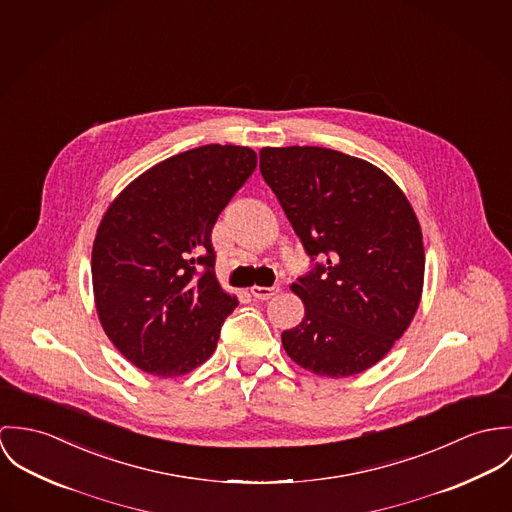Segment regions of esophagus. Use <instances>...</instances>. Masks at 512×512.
Here are the masks:
<instances>
[{"mask_svg":"<svg viewBox=\"0 0 512 512\" xmlns=\"http://www.w3.org/2000/svg\"><path fill=\"white\" fill-rule=\"evenodd\" d=\"M281 288L279 286H251V294L255 300H269L273 298Z\"/></svg>","mask_w":512,"mask_h":512,"instance_id":"34e87169","label":"esophagus"}]
</instances>
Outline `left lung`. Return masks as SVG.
<instances>
[{"instance_id": "8db88e82", "label": "left lung", "mask_w": 512, "mask_h": 512, "mask_svg": "<svg viewBox=\"0 0 512 512\" xmlns=\"http://www.w3.org/2000/svg\"><path fill=\"white\" fill-rule=\"evenodd\" d=\"M261 174L306 253L326 259L290 290L302 322L283 332L288 357L320 377L379 363L410 326L424 286L418 218L379 167L324 147H263Z\"/></svg>"}]
</instances>
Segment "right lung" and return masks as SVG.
Here are the masks:
<instances>
[{
	"label": "right lung",
	"instance_id": "1",
	"mask_svg": "<svg viewBox=\"0 0 512 512\" xmlns=\"http://www.w3.org/2000/svg\"><path fill=\"white\" fill-rule=\"evenodd\" d=\"M255 167L249 147L204 145L139 174L108 206L92 247L94 302L137 369L180 377L216 351L239 302L216 279L210 235Z\"/></svg>",
	"mask_w": 512,
	"mask_h": 512
}]
</instances>
